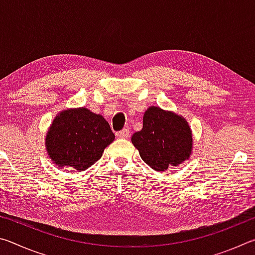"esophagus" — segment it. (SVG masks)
Returning a JSON list of instances; mask_svg holds the SVG:
<instances>
[{
	"label": "esophagus",
	"mask_w": 255,
	"mask_h": 255,
	"mask_svg": "<svg viewBox=\"0 0 255 255\" xmlns=\"http://www.w3.org/2000/svg\"><path fill=\"white\" fill-rule=\"evenodd\" d=\"M117 136L119 138H127V137H129V130L128 129H123V130L117 132Z\"/></svg>",
	"instance_id": "esophagus-1"
}]
</instances>
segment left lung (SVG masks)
<instances>
[{
    "instance_id": "1",
    "label": "left lung",
    "mask_w": 255,
    "mask_h": 255,
    "mask_svg": "<svg viewBox=\"0 0 255 255\" xmlns=\"http://www.w3.org/2000/svg\"><path fill=\"white\" fill-rule=\"evenodd\" d=\"M131 143L148 166L164 172L190 158L193 139L182 116L152 106L145 111L143 128L131 136Z\"/></svg>"
}]
</instances>
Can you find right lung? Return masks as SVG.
Segmentation results:
<instances>
[{
	"label": "right lung",
	"mask_w": 255,
	"mask_h": 255,
	"mask_svg": "<svg viewBox=\"0 0 255 255\" xmlns=\"http://www.w3.org/2000/svg\"><path fill=\"white\" fill-rule=\"evenodd\" d=\"M114 140L107 120L82 107L57 114L46 133L45 145L56 165L82 172L98 162Z\"/></svg>",
	"instance_id": "add662e5"
}]
</instances>
